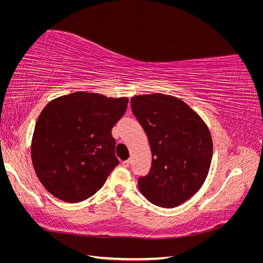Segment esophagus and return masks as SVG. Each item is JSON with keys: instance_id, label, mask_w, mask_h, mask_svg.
I'll return each instance as SVG.
<instances>
[{"instance_id": "34e87169", "label": "esophagus", "mask_w": 263, "mask_h": 263, "mask_svg": "<svg viewBox=\"0 0 263 263\" xmlns=\"http://www.w3.org/2000/svg\"><path fill=\"white\" fill-rule=\"evenodd\" d=\"M129 164H130V160H129V159H128V160L123 161V165L125 166V168H127V166H129Z\"/></svg>"}]
</instances>
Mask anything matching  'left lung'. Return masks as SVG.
<instances>
[{
  "instance_id": "obj_1",
  "label": "left lung",
  "mask_w": 263,
  "mask_h": 263,
  "mask_svg": "<svg viewBox=\"0 0 263 263\" xmlns=\"http://www.w3.org/2000/svg\"><path fill=\"white\" fill-rule=\"evenodd\" d=\"M130 104L153 155L148 174L138 179L140 192L158 206L176 208L192 197L208 177L211 133L186 103L171 95H138Z\"/></svg>"
}]
</instances>
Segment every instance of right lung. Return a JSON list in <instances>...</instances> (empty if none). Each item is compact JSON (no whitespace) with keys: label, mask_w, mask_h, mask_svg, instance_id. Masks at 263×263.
<instances>
[{"label":"right lung","mask_w":263,"mask_h":263,"mask_svg":"<svg viewBox=\"0 0 263 263\" xmlns=\"http://www.w3.org/2000/svg\"><path fill=\"white\" fill-rule=\"evenodd\" d=\"M127 104V98L76 92L46 105L36 122L31 160L50 194L77 203L103 186L119 163L112 128Z\"/></svg>","instance_id":"obj_1"}]
</instances>
